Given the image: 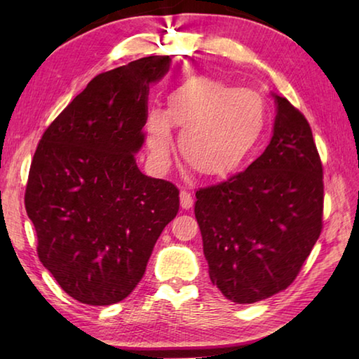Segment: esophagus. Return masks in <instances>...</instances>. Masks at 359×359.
Wrapping results in <instances>:
<instances>
[{"mask_svg": "<svg viewBox=\"0 0 359 359\" xmlns=\"http://www.w3.org/2000/svg\"><path fill=\"white\" fill-rule=\"evenodd\" d=\"M180 207L184 210H189L193 207V196L187 189H182L180 191Z\"/></svg>", "mask_w": 359, "mask_h": 359, "instance_id": "1", "label": "esophagus"}]
</instances>
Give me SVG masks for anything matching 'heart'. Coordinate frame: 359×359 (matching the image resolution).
Wrapping results in <instances>:
<instances>
[{"label": "heart", "instance_id": "obj_1", "mask_svg": "<svg viewBox=\"0 0 359 359\" xmlns=\"http://www.w3.org/2000/svg\"><path fill=\"white\" fill-rule=\"evenodd\" d=\"M172 125L182 129L179 148L185 162L205 177L236 172L257 147L266 125L261 94L210 77H191L166 95V109L151 108L144 118L147 147L163 168L172 148Z\"/></svg>", "mask_w": 359, "mask_h": 359}]
</instances>
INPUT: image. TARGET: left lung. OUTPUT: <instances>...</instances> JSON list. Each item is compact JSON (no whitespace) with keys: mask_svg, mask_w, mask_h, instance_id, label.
Here are the masks:
<instances>
[{"mask_svg":"<svg viewBox=\"0 0 359 359\" xmlns=\"http://www.w3.org/2000/svg\"><path fill=\"white\" fill-rule=\"evenodd\" d=\"M270 144L245 171L196 193L210 279L236 304L285 290L323 228V165L306 117L287 98Z\"/></svg>","mask_w":359,"mask_h":359,"instance_id":"left-lung-1","label":"left lung"}]
</instances>
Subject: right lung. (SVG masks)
Returning <instances> with one entry per match:
<instances>
[{"label":"right lung","instance_id":"obj_1","mask_svg":"<svg viewBox=\"0 0 359 359\" xmlns=\"http://www.w3.org/2000/svg\"><path fill=\"white\" fill-rule=\"evenodd\" d=\"M170 66L151 55L97 75L46 129L30 165L25 203L38 257L88 306L131 294L179 211V189L135 162L149 86Z\"/></svg>","mask_w":359,"mask_h":359}]
</instances>
